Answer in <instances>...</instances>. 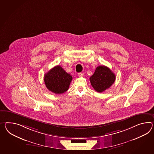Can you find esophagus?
Returning a JSON list of instances; mask_svg holds the SVG:
<instances>
[{
  "instance_id": "obj_1",
  "label": "esophagus",
  "mask_w": 154,
  "mask_h": 154,
  "mask_svg": "<svg viewBox=\"0 0 154 154\" xmlns=\"http://www.w3.org/2000/svg\"><path fill=\"white\" fill-rule=\"evenodd\" d=\"M78 75H79V77H82L83 75V73H78Z\"/></svg>"
}]
</instances>
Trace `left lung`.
I'll use <instances>...</instances> for the list:
<instances>
[{
    "label": "left lung",
    "mask_w": 154,
    "mask_h": 154,
    "mask_svg": "<svg viewBox=\"0 0 154 154\" xmlns=\"http://www.w3.org/2000/svg\"><path fill=\"white\" fill-rule=\"evenodd\" d=\"M116 75L109 68L100 66L96 68L94 75L90 78L91 84L98 92L101 93L112 85Z\"/></svg>",
    "instance_id": "8db88e82"
}]
</instances>
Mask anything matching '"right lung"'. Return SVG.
Wrapping results in <instances>:
<instances>
[{"instance_id":"add662e5","label":"right lung","mask_w":154,"mask_h":154,"mask_svg":"<svg viewBox=\"0 0 154 154\" xmlns=\"http://www.w3.org/2000/svg\"><path fill=\"white\" fill-rule=\"evenodd\" d=\"M72 77L60 66L50 69L44 77V81L48 90L56 94H62L68 90Z\"/></svg>"}]
</instances>
